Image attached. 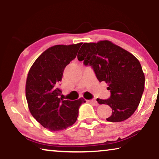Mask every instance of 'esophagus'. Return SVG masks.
Listing matches in <instances>:
<instances>
[{
  "label": "esophagus",
  "mask_w": 159,
  "mask_h": 159,
  "mask_svg": "<svg viewBox=\"0 0 159 159\" xmlns=\"http://www.w3.org/2000/svg\"><path fill=\"white\" fill-rule=\"evenodd\" d=\"M88 103H94V104H97V101H95V99H92V100H89L88 101Z\"/></svg>",
  "instance_id": "obj_1"
}]
</instances>
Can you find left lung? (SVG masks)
Here are the masks:
<instances>
[{"instance_id":"obj_1","label":"left lung","mask_w":159,"mask_h":159,"mask_svg":"<svg viewBox=\"0 0 159 159\" xmlns=\"http://www.w3.org/2000/svg\"><path fill=\"white\" fill-rule=\"evenodd\" d=\"M77 58L92 67L100 82L108 84L109 98L98 101L111 108L112 114L106 120L119 122L129 118L138 108L145 88V75L139 61L108 40L84 43Z\"/></svg>"}]
</instances>
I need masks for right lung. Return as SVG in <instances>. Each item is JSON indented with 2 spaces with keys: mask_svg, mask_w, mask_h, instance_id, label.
I'll use <instances>...</instances> for the list:
<instances>
[{
  "mask_svg": "<svg viewBox=\"0 0 159 159\" xmlns=\"http://www.w3.org/2000/svg\"><path fill=\"white\" fill-rule=\"evenodd\" d=\"M82 43L58 45L43 52L32 65L26 82V98L32 116L51 131H59L77 121L83 98L71 101L59 97L64 70L77 56Z\"/></svg>",
  "mask_w": 159,
  "mask_h": 159,
  "instance_id": "add662e5",
  "label": "right lung"
}]
</instances>
